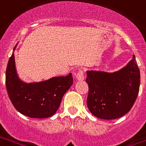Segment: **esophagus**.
<instances>
[{"label": "esophagus", "instance_id": "34e87169", "mask_svg": "<svg viewBox=\"0 0 146 146\" xmlns=\"http://www.w3.org/2000/svg\"><path fill=\"white\" fill-rule=\"evenodd\" d=\"M76 78H77V80H83L84 79V73L83 70H80V71H78V73H76Z\"/></svg>", "mask_w": 146, "mask_h": 146}]
</instances>
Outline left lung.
I'll use <instances>...</instances> for the list:
<instances>
[{
    "mask_svg": "<svg viewBox=\"0 0 146 146\" xmlns=\"http://www.w3.org/2000/svg\"><path fill=\"white\" fill-rule=\"evenodd\" d=\"M87 104L97 117L111 120L127 114L135 102L140 86V71L135 57L115 73L87 71Z\"/></svg>",
    "mask_w": 146,
    "mask_h": 146,
    "instance_id": "8db88e82",
    "label": "left lung"
}]
</instances>
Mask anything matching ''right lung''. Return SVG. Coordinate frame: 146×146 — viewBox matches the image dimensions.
<instances>
[{
  "instance_id": "right-lung-1",
  "label": "right lung",
  "mask_w": 146,
  "mask_h": 146,
  "mask_svg": "<svg viewBox=\"0 0 146 146\" xmlns=\"http://www.w3.org/2000/svg\"><path fill=\"white\" fill-rule=\"evenodd\" d=\"M73 82V76L70 73L66 76L52 77L40 83H24L18 79L16 73L14 53L8 60L5 78L7 94L16 110L29 117L52 116Z\"/></svg>"
}]
</instances>
